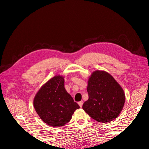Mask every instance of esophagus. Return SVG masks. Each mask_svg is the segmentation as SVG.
<instances>
[{
	"instance_id": "34e87169",
	"label": "esophagus",
	"mask_w": 149,
	"mask_h": 149,
	"mask_svg": "<svg viewBox=\"0 0 149 149\" xmlns=\"http://www.w3.org/2000/svg\"><path fill=\"white\" fill-rule=\"evenodd\" d=\"M78 104H79V106L81 107H82V106H83V101H79V102H78Z\"/></svg>"
}]
</instances>
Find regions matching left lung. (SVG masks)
Segmentation results:
<instances>
[{
    "label": "left lung",
    "instance_id": "1",
    "mask_svg": "<svg viewBox=\"0 0 149 149\" xmlns=\"http://www.w3.org/2000/svg\"><path fill=\"white\" fill-rule=\"evenodd\" d=\"M87 91L89 98L83 109L92 119L104 123L118 118L124 105L125 94L109 73L93 72L88 79Z\"/></svg>",
    "mask_w": 149,
    "mask_h": 149
}]
</instances>
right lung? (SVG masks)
<instances>
[{
    "label": "right lung",
    "instance_id": "add662e5",
    "mask_svg": "<svg viewBox=\"0 0 149 149\" xmlns=\"http://www.w3.org/2000/svg\"><path fill=\"white\" fill-rule=\"evenodd\" d=\"M64 77L56 75L43 84L36 94L34 108L45 123L53 127L64 125L79 106L65 88Z\"/></svg>",
    "mask_w": 149,
    "mask_h": 149
}]
</instances>
